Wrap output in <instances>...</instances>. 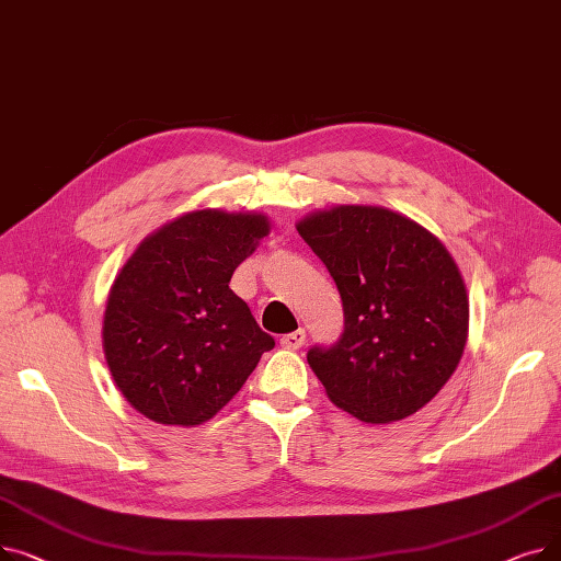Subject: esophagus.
<instances>
[{"mask_svg":"<svg viewBox=\"0 0 561 561\" xmlns=\"http://www.w3.org/2000/svg\"><path fill=\"white\" fill-rule=\"evenodd\" d=\"M305 339H307L305 330H296V332H290V334H284V336L279 339V343H282V347H286V350H300V347L305 345Z\"/></svg>","mask_w":561,"mask_h":561,"instance_id":"1","label":"esophagus"}]
</instances>
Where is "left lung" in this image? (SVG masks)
<instances>
[{
  "mask_svg": "<svg viewBox=\"0 0 561 561\" xmlns=\"http://www.w3.org/2000/svg\"><path fill=\"white\" fill-rule=\"evenodd\" d=\"M296 227L343 300L339 343L307 355L328 398L370 425L416 414L446 387L468 339V296L453 254L385 206L339 204Z\"/></svg>",
  "mask_w": 561,
  "mask_h": 561,
  "instance_id": "8db88e82",
  "label": "left lung"
}]
</instances>
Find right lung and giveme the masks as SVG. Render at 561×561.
<instances>
[{
    "label": "right lung",
    "instance_id": "add662e5",
    "mask_svg": "<svg viewBox=\"0 0 561 561\" xmlns=\"http://www.w3.org/2000/svg\"><path fill=\"white\" fill-rule=\"evenodd\" d=\"M268 233V216L256 211H188L147 236L117 273L104 309V357L145 419L174 427L214 419L275 347L229 288Z\"/></svg>",
    "mask_w": 561,
    "mask_h": 561
}]
</instances>
